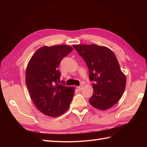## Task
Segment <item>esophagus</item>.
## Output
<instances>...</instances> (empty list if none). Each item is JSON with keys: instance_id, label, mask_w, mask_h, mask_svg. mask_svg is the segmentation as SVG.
Wrapping results in <instances>:
<instances>
[{"instance_id": "obj_1", "label": "esophagus", "mask_w": 147, "mask_h": 147, "mask_svg": "<svg viewBox=\"0 0 147 147\" xmlns=\"http://www.w3.org/2000/svg\"><path fill=\"white\" fill-rule=\"evenodd\" d=\"M83 88V85H80L78 87V88L79 89V90H82Z\"/></svg>"}]
</instances>
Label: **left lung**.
Instances as JSON below:
<instances>
[{
	"instance_id": "8db88e82",
	"label": "left lung",
	"mask_w": 147,
	"mask_h": 147,
	"mask_svg": "<svg viewBox=\"0 0 147 147\" xmlns=\"http://www.w3.org/2000/svg\"><path fill=\"white\" fill-rule=\"evenodd\" d=\"M73 46L85 61L90 80L95 82L90 104L100 110L111 108L123 96L126 84L115 54L107 47L95 44Z\"/></svg>"
}]
</instances>
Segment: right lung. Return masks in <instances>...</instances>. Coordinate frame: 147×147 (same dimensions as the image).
Returning <instances> with one entry per match:
<instances>
[{"label":"right lung","mask_w":147,"mask_h":147,"mask_svg":"<svg viewBox=\"0 0 147 147\" xmlns=\"http://www.w3.org/2000/svg\"><path fill=\"white\" fill-rule=\"evenodd\" d=\"M73 51L67 45L44 46L31 58L26 72V84L36 107L45 115L57 117L66 111L74 91L60 82L58 67Z\"/></svg>","instance_id":"1"}]
</instances>
